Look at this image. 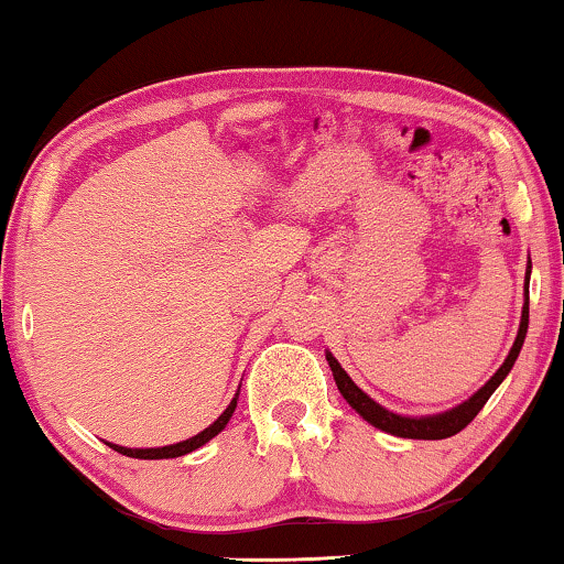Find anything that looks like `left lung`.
<instances>
[{
  "label": "left lung",
  "mask_w": 564,
  "mask_h": 564,
  "mask_svg": "<svg viewBox=\"0 0 564 564\" xmlns=\"http://www.w3.org/2000/svg\"><path fill=\"white\" fill-rule=\"evenodd\" d=\"M529 271H532V265H529ZM529 271H527V285H524L527 299H524L522 322H519V332H517L514 347H511L509 357L503 359V365L497 369V375H494L491 380L486 382L481 390L470 394L466 402H460L458 408L445 410V413H438V415H425V417H405V415L390 413L388 408H382L380 402H375L367 392L359 390L357 384L351 382V377L344 372L341 365L332 357V351H326V362H329V367H332L336 388H339V392L344 394V400H347L349 405L355 408L357 413L362 415L369 425L380 427V431L390 433V435H398V438L443 441V438H451V435H456V433L464 431V427L470 423V420L478 415V410L486 405V400L491 398L494 390H497L499 384L503 382V377L511 372V367H514L519 351H522V344H524V336H527V326H529Z\"/></svg>",
  "instance_id": "obj_1"
}]
</instances>
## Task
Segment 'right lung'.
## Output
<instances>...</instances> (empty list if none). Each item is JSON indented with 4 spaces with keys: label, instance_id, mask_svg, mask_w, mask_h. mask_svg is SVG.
<instances>
[{
    "label": "right lung",
    "instance_id": "1",
    "mask_svg": "<svg viewBox=\"0 0 564 564\" xmlns=\"http://www.w3.org/2000/svg\"><path fill=\"white\" fill-rule=\"evenodd\" d=\"M238 394H240V390L235 392L232 402H230L228 408H225V413H223L220 417H217L213 425L205 427V431L197 433V435H192V438L182 441V443L164 445V448H123V445H116V443H108V445H111L113 451L123 453V456H129V458H144V460H156V458H180V456H187V453L197 451L199 445H205L207 441H213L217 433L225 431V425H228V420L232 417L235 408H238Z\"/></svg>",
    "mask_w": 564,
    "mask_h": 564
}]
</instances>
